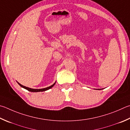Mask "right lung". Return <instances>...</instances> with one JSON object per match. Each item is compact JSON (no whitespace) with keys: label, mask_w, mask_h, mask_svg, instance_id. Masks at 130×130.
Segmentation results:
<instances>
[{"label":"right lung","mask_w":130,"mask_h":130,"mask_svg":"<svg viewBox=\"0 0 130 130\" xmlns=\"http://www.w3.org/2000/svg\"><path fill=\"white\" fill-rule=\"evenodd\" d=\"M18 84L19 85H20L21 87H22V88H24V89H27V90L29 91H31V92H39V91H44L48 90H49V89H51V88H52V87H53L54 85H55V83L53 85H51V86L48 87V88H46L41 89H34L29 88H28V87H26V86H23V85H21L19 83V82H18Z\"/></svg>","instance_id":"right-lung-1"}]
</instances>
